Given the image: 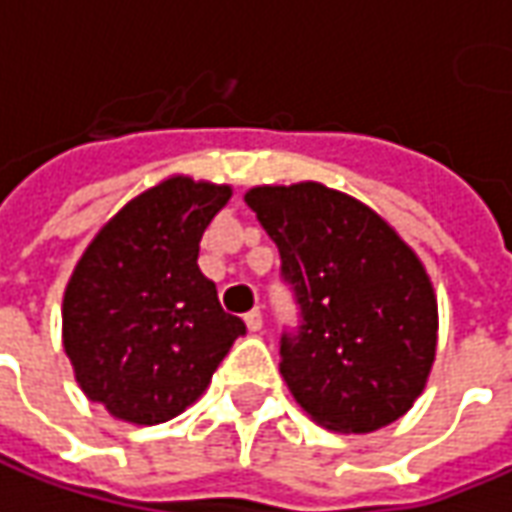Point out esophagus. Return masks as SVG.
Masks as SVG:
<instances>
[{
  "instance_id": "34e87169",
  "label": "esophagus",
  "mask_w": 512,
  "mask_h": 512,
  "mask_svg": "<svg viewBox=\"0 0 512 512\" xmlns=\"http://www.w3.org/2000/svg\"><path fill=\"white\" fill-rule=\"evenodd\" d=\"M246 321V330L249 332H260L263 330V316H260V310H249L244 316Z\"/></svg>"
}]
</instances>
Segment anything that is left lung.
Listing matches in <instances>:
<instances>
[{
	"instance_id": "1",
	"label": "left lung",
	"mask_w": 512,
	"mask_h": 512,
	"mask_svg": "<svg viewBox=\"0 0 512 512\" xmlns=\"http://www.w3.org/2000/svg\"><path fill=\"white\" fill-rule=\"evenodd\" d=\"M277 244L299 327L280 338V374L332 432L388 427L413 407L438 346V302L391 224L321 182L246 191Z\"/></svg>"
}]
</instances>
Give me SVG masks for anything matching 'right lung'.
Listing matches in <instances>:
<instances>
[{"mask_svg":"<svg viewBox=\"0 0 512 512\" xmlns=\"http://www.w3.org/2000/svg\"><path fill=\"white\" fill-rule=\"evenodd\" d=\"M230 185L169 177L130 199L82 252L63 293V349L82 393L138 427L205 393L246 324L196 266Z\"/></svg>","mask_w":512,"mask_h":512,"instance_id":"add662e5","label":"right lung"}]
</instances>
